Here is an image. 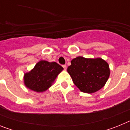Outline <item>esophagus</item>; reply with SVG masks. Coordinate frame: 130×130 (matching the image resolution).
<instances>
[{"instance_id": "1", "label": "esophagus", "mask_w": 130, "mask_h": 130, "mask_svg": "<svg viewBox=\"0 0 130 130\" xmlns=\"http://www.w3.org/2000/svg\"><path fill=\"white\" fill-rule=\"evenodd\" d=\"M62 67L64 68V70H66V68H67V66H66V64H64V65H63V66H62Z\"/></svg>"}]
</instances>
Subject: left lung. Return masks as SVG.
<instances>
[{"instance_id":"obj_1","label":"left lung","mask_w":130,"mask_h":130,"mask_svg":"<svg viewBox=\"0 0 130 130\" xmlns=\"http://www.w3.org/2000/svg\"><path fill=\"white\" fill-rule=\"evenodd\" d=\"M73 83L81 92L93 93L105 85L109 77L107 63L102 58L78 57L71 61L68 68Z\"/></svg>"}]
</instances>
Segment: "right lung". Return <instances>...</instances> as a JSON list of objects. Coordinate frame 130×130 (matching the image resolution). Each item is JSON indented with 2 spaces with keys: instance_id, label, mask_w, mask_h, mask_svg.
Wrapping results in <instances>:
<instances>
[{
  "instance_id": "add662e5",
  "label": "right lung",
  "mask_w": 130,
  "mask_h": 130,
  "mask_svg": "<svg viewBox=\"0 0 130 130\" xmlns=\"http://www.w3.org/2000/svg\"><path fill=\"white\" fill-rule=\"evenodd\" d=\"M62 70L63 68L55 62L41 60L36 64L33 70L25 74V85L34 91H45Z\"/></svg>"
}]
</instances>
